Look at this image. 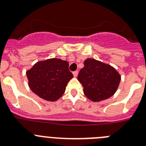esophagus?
Instances as JSON below:
<instances>
[{"label":"esophagus","mask_w":146,"mask_h":146,"mask_svg":"<svg viewBox=\"0 0 146 146\" xmlns=\"http://www.w3.org/2000/svg\"><path fill=\"white\" fill-rule=\"evenodd\" d=\"M73 75H74V77H77V75H78V71H75V72H73Z\"/></svg>","instance_id":"esophagus-1"}]
</instances>
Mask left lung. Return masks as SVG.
<instances>
[{"label": "left lung", "mask_w": 146, "mask_h": 146, "mask_svg": "<svg viewBox=\"0 0 146 146\" xmlns=\"http://www.w3.org/2000/svg\"><path fill=\"white\" fill-rule=\"evenodd\" d=\"M77 79L82 85L84 94L93 102L111 97L118 89L121 75L114 67L94 58H87Z\"/></svg>", "instance_id": "8db88e82"}]
</instances>
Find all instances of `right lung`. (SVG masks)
<instances>
[{
  "label": "right lung",
  "mask_w": 146,
  "mask_h": 146,
  "mask_svg": "<svg viewBox=\"0 0 146 146\" xmlns=\"http://www.w3.org/2000/svg\"><path fill=\"white\" fill-rule=\"evenodd\" d=\"M26 74L30 90L48 101L59 99L73 77L68 61L56 58L37 61Z\"/></svg>",
  "instance_id": "obj_1"
}]
</instances>
